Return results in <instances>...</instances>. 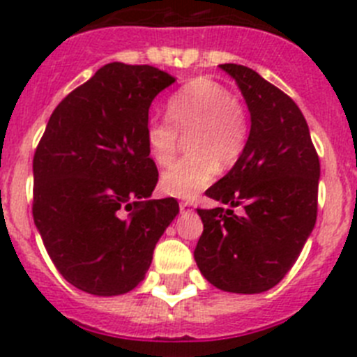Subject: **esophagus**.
I'll use <instances>...</instances> for the list:
<instances>
[{"mask_svg":"<svg viewBox=\"0 0 357 357\" xmlns=\"http://www.w3.org/2000/svg\"><path fill=\"white\" fill-rule=\"evenodd\" d=\"M178 207H181V213H191V211H193V202L182 200L181 204H178Z\"/></svg>","mask_w":357,"mask_h":357,"instance_id":"esophagus-1","label":"esophagus"}]
</instances>
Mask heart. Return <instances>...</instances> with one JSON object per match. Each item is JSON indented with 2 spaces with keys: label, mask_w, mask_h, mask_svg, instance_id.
I'll return each instance as SVG.
<instances>
[{
  "label": "heart",
  "mask_w": 357,
  "mask_h": 357,
  "mask_svg": "<svg viewBox=\"0 0 357 357\" xmlns=\"http://www.w3.org/2000/svg\"><path fill=\"white\" fill-rule=\"evenodd\" d=\"M168 118H150L144 143L150 159L168 166L188 135L191 153L176 160L160 176V189L169 197L193 198L214 181L218 164L232 168L247 148L250 118L234 93L211 78H195L166 102Z\"/></svg>",
  "instance_id": "obj_1"
}]
</instances>
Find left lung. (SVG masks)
<instances>
[{"instance_id":"obj_1","label":"left lung","mask_w":357,"mask_h":357,"mask_svg":"<svg viewBox=\"0 0 357 357\" xmlns=\"http://www.w3.org/2000/svg\"><path fill=\"white\" fill-rule=\"evenodd\" d=\"M250 110L241 159L206 195L227 209H198L204 232L195 261L211 284L261 293L279 284L318 213L320 159L298 105L247 66L222 64Z\"/></svg>"}]
</instances>
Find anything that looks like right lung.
Segmentation results:
<instances>
[{
  "mask_svg": "<svg viewBox=\"0 0 357 357\" xmlns=\"http://www.w3.org/2000/svg\"><path fill=\"white\" fill-rule=\"evenodd\" d=\"M175 82L153 66L110 62L53 110L33 155V222L69 284L123 295L146 275L178 213L148 200L159 181L144 143L151 100Z\"/></svg>",
  "mask_w": 357,
  "mask_h": 357,
  "instance_id": "right-lung-1",
  "label": "right lung"
}]
</instances>
